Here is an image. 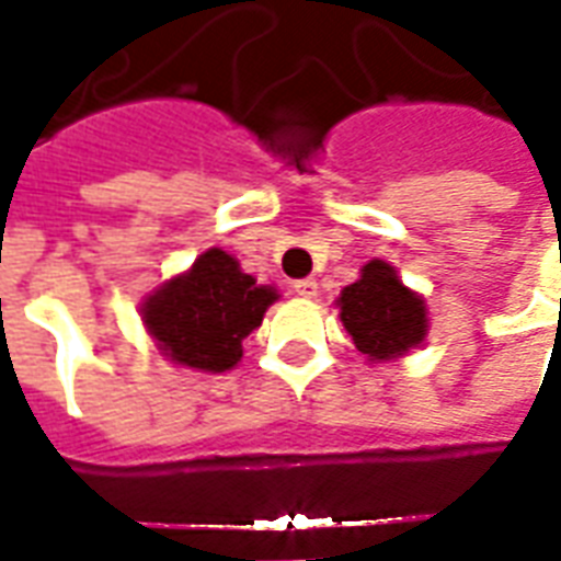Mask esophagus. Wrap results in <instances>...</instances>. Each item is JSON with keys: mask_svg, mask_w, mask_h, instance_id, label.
<instances>
[{"mask_svg": "<svg viewBox=\"0 0 561 561\" xmlns=\"http://www.w3.org/2000/svg\"><path fill=\"white\" fill-rule=\"evenodd\" d=\"M294 294H300V297H316L318 282L316 279H297L294 282Z\"/></svg>", "mask_w": 561, "mask_h": 561, "instance_id": "esophagus-1", "label": "esophagus"}]
</instances>
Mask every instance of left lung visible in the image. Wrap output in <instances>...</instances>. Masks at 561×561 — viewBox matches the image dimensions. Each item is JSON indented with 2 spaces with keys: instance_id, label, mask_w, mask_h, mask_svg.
<instances>
[{
  "instance_id": "8db88e82",
  "label": "left lung",
  "mask_w": 561,
  "mask_h": 561,
  "mask_svg": "<svg viewBox=\"0 0 561 561\" xmlns=\"http://www.w3.org/2000/svg\"><path fill=\"white\" fill-rule=\"evenodd\" d=\"M342 324L357 352L369 360H390L414 348L426 333V309L385 261H369L360 279L340 297Z\"/></svg>"
}]
</instances>
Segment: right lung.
Instances as JSON below:
<instances>
[{
	"label": "right lung",
	"mask_w": 561,
	"mask_h": 561,
	"mask_svg": "<svg viewBox=\"0 0 561 561\" xmlns=\"http://www.w3.org/2000/svg\"><path fill=\"white\" fill-rule=\"evenodd\" d=\"M273 300V288L255 285L228 252L209 249L185 276L149 297L144 324L176 364L225 373L243 357V340Z\"/></svg>",
	"instance_id": "add662e5"
}]
</instances>
